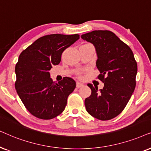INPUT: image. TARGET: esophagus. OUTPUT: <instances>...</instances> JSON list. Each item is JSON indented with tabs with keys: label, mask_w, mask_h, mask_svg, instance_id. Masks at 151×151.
Wrapping results in <instances>:
<instances>
[{
	"label": "esophagus",
	"mask_w": 151,
	"mask_h": 151,
	"mask_svg": "<svg viewBox=\"0 0 151 151\" xmlns=\"http://www.w3.org/2000/svg\"><path fill=\"white\" fill-rule=\"evenodd\" d=\"M83 86H84V84L83 83H81V82H77V88H81Z\"/></svg>",
	"instance_id": "34e87169"
}]
</instances>
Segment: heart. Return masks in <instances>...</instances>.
Here are the masks:
<instances>
[{
    "instance_id": "b5f03b06",
    "label": "heart",
    "mask_w": 151,
    "mask_h": 151,
    "mask_svg": "<svg viewBox=\"0 0 151 151\" xmlns=\"http://www.w3.org/2000/svg\"><path fill=\"white\" fill-rule=\"evenodd\" d=\"M77 74H79H79H80V72H78Z\"/></svg>"
}]
</instances>
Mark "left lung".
<instances>
[{
	"label": "left lung",
	"instance_id": "1",
	"mask_svg": "<svg viewBox=\"0 0 151 151\" xmlns=\"http://www.w3.org/2000/svg\"><path fill=\"white\" fill-rule=\"evenodd\" d=\"M95 48L99 79L104 83L103 89L88 83L92 90L85 99L87 112L96 119L106 121L123 111L136 86L137 65L132 50L113 32L94 30L81 36Z\"/></svg>",
	"mask_w": 151,
	"mask_h": 151
}]
</instances>
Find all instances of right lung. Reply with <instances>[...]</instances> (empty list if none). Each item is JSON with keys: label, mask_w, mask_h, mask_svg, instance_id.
<instances>
[{"label": "right lung", "mask_w": 151, "mask_h": 151, "mask_svg": "<svg viewBox=\"0 0 151 151\" xmlns=\"http://www.w3.org/2000/svg\"><path fill=\"white\" fill-rule=\"evenodd\" d=\"M79 39V35L44 36L21 52L15 67V88L24 106L32 115L51 119L65 109L68 96L76 88L70 77L53 81L50 70L61 61L66 48Z\"/></svg>", "instance_id": "obj_1"}]
</instances>
